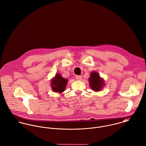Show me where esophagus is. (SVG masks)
Masks as SVG:
<instances>
[{"mask_svg":"<svg viewBox=\"0 0 146 146\" xmlns=\"http://www.w3.org/2000/svg\"><path fill=\"white\" fill-rule=\"evenodd\" d=\"M77 80H81L82 79V77L81 76H76V77Z\"/></svg>","mask_w":146,"mask_h":146,"instance_id":"obj_1","label":"esophagus"}]
</instances>
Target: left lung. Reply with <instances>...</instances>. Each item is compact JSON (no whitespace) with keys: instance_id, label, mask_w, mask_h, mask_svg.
Masks as SVG:
<instances>
[{"instance_id":"obj_1","label":"left lung","mask_w":146,"mask_h":146,"mask_svg":"<svg viewBox=\"0 0 146 146\" xmlns=\"http://www.w3.org/2000/svg\"><path fill=\"white\" fill-rule=\"evenodd\" d=\"M88 82L90 88L96 92L100 91L105 85L103 78H101L99 74L95 71H93L90 73Z\"/></svg>"}]
</instances>
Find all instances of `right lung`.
<instances>
[{
  "instance_id": "right-lung-1",
  "label": "right lung",
  "mask_w": 146,
  "mask_h": 146,
  "mask_svg": "<svg viewBox=\"0 0 146 146\" xmlns=\"http://www.w3.org/2000/svg\"><path fill=\"white\" fill-rule=\"evenodd\" d=\"M68 81V79L63 78L61 74L57 73L51 80V87L54 92L62 93L65 90Z\"/></svg>"
}]
</instances>
